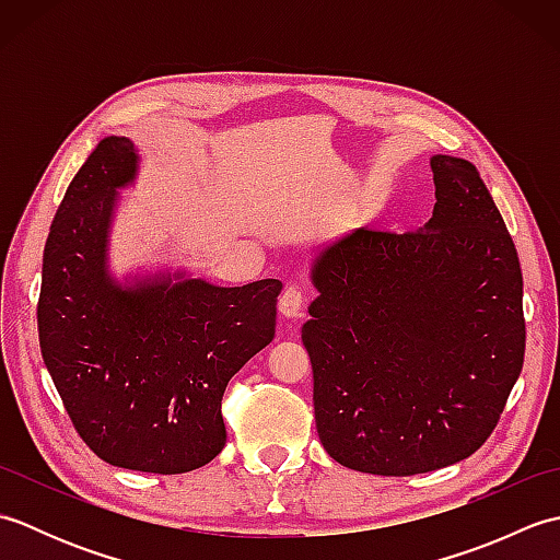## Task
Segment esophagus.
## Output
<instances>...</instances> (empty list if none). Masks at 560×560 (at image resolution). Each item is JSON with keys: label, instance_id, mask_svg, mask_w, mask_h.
<instances>
[{"label": "esophagus", "instance_id": "34e87169", "mask_svg": "<svg viewBox=\"0 0 560 560\" xmlns=\"http://www.w3.org/2000/svg\"><path fill=\"white\" fill-rule=\"evenodd\" d=\"M305 301H307L305 291L295 289V287H289L287 291L281 293V299H279V313L283 317H299L303 313Z\"/></svg>", "mask_w": 560, "mask_h": 560}]
</instances>
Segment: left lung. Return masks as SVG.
I'll return each instance as SVG.
<instances>
[{"mask_svg":"<svg viewBox=\"0 0 560 560\" xmlns=\"http://www.w3.org/2000/svg\"><path fill=\"white\" fill-rule=\"evenodd\" d=\"M423 229L319 247L303 343L319 443L355 471L411 477L477 452L525 361L517 249L479 171L431 159Z\"/></svg>","mask_w":560,"mask_h":560,"instance_id":"8db88e82","label":"left lung"}]
</instances>
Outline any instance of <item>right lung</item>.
Masks as SVG:
<instances>
[{
    "instance_id": "add662e5",
    "label": "right lung",
    "mask_w": 560,
    "mask_h": 560,
    "mask_svg": "<svg viewBox=\"0 0 560 560\" xmlns=\"http://www.w3.org/2000/svg\"><path fill=\"white\" fill-rule=\"evenodd\" d=\"M139 153L105 137L59 205L43 253L38 337L65 409L113 467L185 474L225 445L229 380L273 339L279 279L223 289L185 273L113 279L117 189Z\"/></svg>"
}]
</instances>
